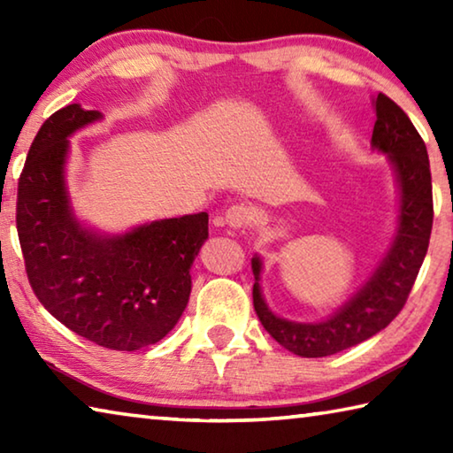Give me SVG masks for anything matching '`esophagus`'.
Masks as SVG:
<instances>
[{
  "label": "esophagus",
  "mask_w": 453,
  "mask_h": 453,
  "mask_svg": "<svg viewBox=\"0 0 453 453\" xmlns=\"http://www.w3.org/2000/svg\"><path fill=\"white\" fill-rule=\"evenodd\" d=\"M251 221H254V210L250 208V205H243V203H235L232 208H227L226 211V224L229 227H248Z\"/></svg>",
  "instance_id": "1"
}]
</instances>
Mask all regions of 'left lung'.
I'll return each mask as SVG.
<instances>
[{
    "mask_svg": "<svg viewBox=\"0 0 453 453\" xmlns=\"http://www.w3.org/2000/svg\"><path fill=\"white\" fill-rule=\"evenodd\" d=\"M372 145L388 153L402 189L400 227L392 250L365 286L340 311L319 324H296L267 310L259 291V257L251 259L256 275L254 308L275 342L302 357L334 356L381 332L403 310L427 254L434 224L432 172L426 143L405 111L386 94L375 97Z\"/></svg>",
    "mask_w": 453,
    "mask_h": 453,
    "instance_id": "obj_1",
    "label": "left lung"
}]
</instances>
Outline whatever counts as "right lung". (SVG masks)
<instances>
[{
    "label": "right lung",
    "mask_w": 453,
    "mask_h": 453,
    "mask_svg": "<svg viewBox=\"0 0 453 453\" xmlns=\"http://www.w3.org/2000/svg\"><path fill=\"white\" fill-rule=\"evenodd\" d=\"M99 118L72 104L43 121L18 181L15 226L43 308L97 346L134 351L165 337L186 310L208 213L151 221L116 237L83 229L64 183L67 137Z\"/></svg>",
    "instance_id": "right-lung-1"
}]
</instances>
